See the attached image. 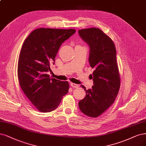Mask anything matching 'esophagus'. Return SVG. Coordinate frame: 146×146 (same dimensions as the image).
Returning a JSON list of instances; mask_svg holds the SVG:
<instances>
[{"label":"esophagus","instance_id":"34e87169","mask_svg":"<svg viewBox=\"0 0 146 146\" xmlns=\"http://www.w3.org/2000/svg\"><path fill=\"white\" fill-rule=\"evenodd\" d=\"M70 85H71V86L73 88H78V84L73 83H70Z\"/></svg>","mask_w":146,"mask_h":146}]
</instances>
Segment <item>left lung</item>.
<instances>
[{
    "label": "left lung",
    "instance_id": "left-lung-1",
    "mask_svg": "<svg viewBox=\"0 0 146 146\" xmlns=\"http://www.w3.org/2000/svg\"><path fill=\"white\" fill-rule=\"evenodd\" d=\"M80 36L90 48L89 62L94 69L90 75L94 86L86 90V97L80 100V110L88 117L103 114L114 103L120 86V76L116 59V48L112 40L97 28L82 29Z\"/></svg>",
    "mask_w": 146,
    "mask_h": 146
}]
</instances>
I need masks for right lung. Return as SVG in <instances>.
<instances>
[{"label":"right lung","mask_w":146,"mask_h":146,"mask_svg":"<svg viewBox=\"0 0 146 146\" xmlns=\"http://www.w3.org/2000/svg\"><path fill=\"white\" fill-rule=\"evenodd\" d=\"M75 33L74 29L38 28L25 39L19 54L17 77L23 92L37 109H56L69 90L68 82L51 79L46 74L62 43Z\"/></svg>","instance_id":"obj_1"}]
</instances>
